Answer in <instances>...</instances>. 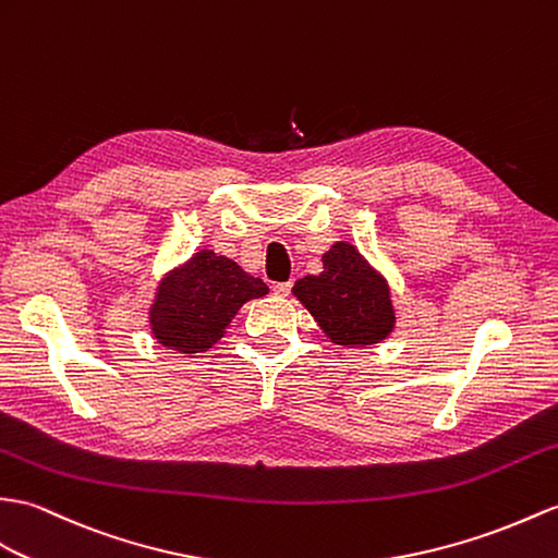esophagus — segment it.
<instances>
[{
    "label": "esophagus",
    "instance_id": "34e87169",
    "mask_svg": "<svg viewBox=\"0 0 558 558\" xmlns=\"http://www.w3.org/2000/svg\"><path fill=\"white\" fill-rule=\"evenodd\" d=\"M274 292H276L278 296H288V294L292 292V280H288V282H276V284H274Z\"/></svg>",
    "mask_w": 558,
    "mask_h": 558
}]
</instances>
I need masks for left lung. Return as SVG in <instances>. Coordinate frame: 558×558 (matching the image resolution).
I'll list each match as a JSON object with an SVG mask.
<instances>
[{
  "mask_svg": "<svg viewBox=\"0 0 558 558\" xmlns=\"http://www.w3.org/2000/svg\"><path fill=\"white\" fill-rule=\"evenodd\" d=\"M292 292L338 344H375L395 326L385 280L352 244H335L323 254V274L296 280Z\"/></svg>",
  "mask_w": 558,
  "mask_h": 558,
  "instance_id": "1",
  "label": "left lung"
}]
</instances>
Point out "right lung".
I'll return each mask as SVG.
<instances>
[{
    "label": "right lung",
    "instance_id": "1",
    "mask_svg": "<svg viewBox=\"0 0 558 558\" xmlns=\"http://www.w3.org/2000/svg\"><path fill=\"white\" fill-rule=\"evenodd\" d=\"M268 284L254 278L228 256L194 254L161 282L151 306V330L159 344L183 354H197L223 338L238 308L264 296Z\"/></svg>",
    "mask_w": 558,
    "mask_h": 558
}]
</instances>
